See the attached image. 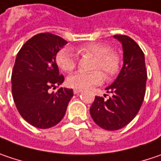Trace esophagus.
<instances>
[{
    "label": "esophagus",
    "instance_id": "34e87169",
    "mask_svg": "<svg viewBox=\"0 0 161 161\" xmlns=\"http://www.w3.org/2000/svg\"><path fill=\"white\" fill-rule=\"evenodd\" d=\"M81 92H82V90L81 89H74V93H75V94H79Z\"/></svg>",
    "mask_w": 161,
    "mask_h": 161
}]
</instances>
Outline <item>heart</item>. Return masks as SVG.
Masks as SVG:
<instances>
[{
    "label": "heart",
    "mask_w": 161,
    "mask_h": 161,
    "mask_svg": "<svg viewBox=\"0 0 161 161\" xmlns=\"http://www.w3.org/2000/svg\"><path fill=\"white\" fill-rule=\"evenodd\" d=\"M75 51L82 55L91 54L95 56L93 69L101 70L108 79L112 78L119 71L120 57L117 53L111 51L108 44L101 43H86L76 47ZM56 63L62 70L71 72L76 66V56L72 49L64 48L57 53ZM101 71L95 70L88 73L75 72L68 76L67 84L75 89L89 88L103 82L104 75Z\"/></svg>",
    "instance_id": "b5f03b06"
}]
</instances>
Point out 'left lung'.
I'll return each instance as SVG.
<instances>
[{"label": "left lung", "instance_id": "8db88e82", "mask_svg": "<svg viewBox=\"0 0 161 161\" xmlns=\"http://www.w3.org/2000/svg\"><path fill=\"white\" fill-rule=\"evenodd\" d=\"M123 47V66L107 93L112 97L105 100L96 97L90 108L95 123L107 130L124 128L136 117L143 103L146 91L147 71L144 53L133 39L127 35L113 36Z\"/></svg>", "mask_w": 161, "mask_h": 161}]
</instances>
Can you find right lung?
Listing matches in <instances>:
<instances>
[{
  "label": "right lung",
  "mask_w": 161,
  "mask_h": 161,
  "mask_svg": "<svg viewBox=\"0 0 161 161\" xmlns=\"http://www.w3.org/2000/svg\"><path fill=\"white\" fill-rule=\"evenodd\" d=\"M68 42L49 33L33 36L19 51L12 73V92L20 115L38 128L61 121L74 96L73 89L56 88L64 80L59 75L56 54Z\"/></svg>",
  "instance_id": "add662e5"
}]
</instances>
